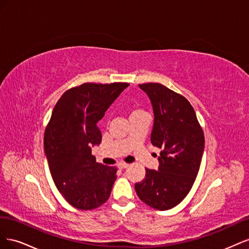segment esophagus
<instances>
[{
	"instance_id": "esophagus-1",
	"label": "esophagus",
	"mask_w": 249,
	"mask_h": 249,
	"mask_svg": "<svg viewBox=\"0 0 249 249\" xmlns=\"http://www.w3.org/2000/svg\"><path fill=\"white\" fill-rule=\"evenodd\" d=\"M117 167H118L119 169H126V168H129V167H130V164H126V163H119V164L117 165Z\"/></svg>"
}]
</instances>
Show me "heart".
I'll list each match as a JSON object with an SVG mask.
<instances>
[{"instance_id": "obj_1", "label": "heart", "mask_w": 249, "mask_h": 249, "mask_svg": "<svg viewBox=\"0 0 249 249\" xmlns=\"http://www.w3.org/2000/svg\"><path fill=\"white\" fill-rule=\"evenodd\" d=\"M142 111L141 110H139V109H136V110H134L133 112H132V114L131 115H133V114H137V113H141Z\"/></svg>"}]
</instances>
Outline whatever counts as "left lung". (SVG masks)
Masks as SVG:
<instances>
[{
	"label": "left lung",
	"mask_w": 249,
	"mask_h": 249,
	"mask_svg": "<svg viewBox=\"0 0 249 249\" xmlns=\"http://www.w3.org/2000/svg\"><path fill=\"white\" fill-rule=\"evenodd\" d=\"M154 111L150 142L161 148L158 170L145 168L144 179L135 184L138 197L154 209H172L189 193L197 177L205 136L191 104L159 83L140 84Z\"/></svg>",
	"instance_id": "left-lung-1"
}]
</instances>
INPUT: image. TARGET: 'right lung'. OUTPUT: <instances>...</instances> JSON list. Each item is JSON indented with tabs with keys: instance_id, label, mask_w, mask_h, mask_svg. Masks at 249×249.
I'll return each mask as SVG.
<instances>
[{
	"instance_id": "right-lung-1",
	"label": "right lung",
	"mask_w": 249,
	"mask_h": 249,
	"mask_svg": "<svg viewBox=\"0 0 249 249\" xmlns=\"http://www.w3.org/2000/svg\"><path fill=\"white\" fill-rule=\"evenodd\" d=\"M127 86L85 83L65 91L53 110L44 153L57 189L74 208H99L110 196L117 169L96 163L91 147L102 141L97 123Z\"/></svg>"
}]
</instances>
